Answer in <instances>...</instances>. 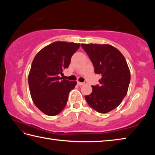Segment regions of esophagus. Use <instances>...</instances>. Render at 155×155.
I'll list each match as a JSON object with an SVG mask.
<instances>
[{"mask_svg":"<svg viewBox=\"0 0 155 155\" xmlns=\"http://www.w3.org/2000/svg\"><path fill=\"white\" fill-rule=\"evenodd\" d=\"M77 84H78V85L81 86V85H83L84 84H85V83H81V82H78H78H77Z\"/></svg>","mask_w":155,"mask_h":155,"instance_id":"34e87169","label":"esophagus"}]
</instances>
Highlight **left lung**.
<instances>
[{
    "mask_svg": "<svg viewBox=\"0 0 155 155\" xmlns=\"http://www.w3.org/2000/svg\"><path fill=\"white\" fill-rule=\"evenodd\" d=\"M90 57L95 74L101 75L100 84L92 85V92L85 98L91 108L106 114L121 103L130 81L127 61L118 50L109 44H82Z\"/></svg>",
    "mask_w": 155,
    "mask_h": 155,
    "instance_id": "8db88e82",
    "label": "left lung"
}]
</instances>
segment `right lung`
Returning <instances> with one entry per match:
<instances>
[{"instance_id":"right-lung-1","label":"right lung","mask_w":155,"mask_h":155,"mask_svg":"<svg viewBox=\"0 0 155 155\" xmlns=\"http://www.w3.org/2000/svg\"><path fill=\"white\" fill-rule=\"evenodd\" d=\"M80 44L55 41L36 54L31 64L28 82L31 98L41 112L50 116L59 114L66 105L68 94L76 81L62 79L59 74L69 66Z\"/></svg>"}]
</instances>
